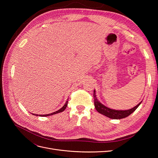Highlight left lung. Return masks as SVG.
I'll return each instance as SVG.
<instances>
[{"label": "left lung", "instance_id": "obj_1", "mask_svg": "<svg viewBox=\"0 0 158 158\" xmlns=\"http://www.w3.org/2000/svg\"><path fill=\"white\" fill-rule=\"evenodd\" d=\"M94 106L95 107V109L97 110L99 113H101L103 115L106 116L112 119H121L125 118L128 116L130 115L131 113H132L138 107V106L141 104L142 102L138 103L137 106L134 107L132 109H128V110H115L110 109L106 106H104L100 102L96 95V93H95V90H94Z\"/></svg>", "mask_w": 158, "mask_h": 158}]
</instances>
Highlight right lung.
<instances>
[{
	"label": "right lung",
	"mask_w": 158,
	"mask_h": 158,
	"mask_svg": "<svg viewBox=\"0 0 158 158\" xmlns=\"http://www.w3.org/2000/svg\"><path fill=\"white\" fill-rule=\"evenodd\" d=\"M68 100L66 102L65 104L64 105V106H63V107H61L60 109H59L58 111H56L55 112H53V113H51L50 114H33L32 113V114H34V115H36V116H38L39 115L40 117H47V116H50V115H52V114H56V113H60V112H63V111H64L65 109L66 108V107H67V105H68Z\"/></svg>",
	"instance_id": "obj_1"
}]
</instances>
